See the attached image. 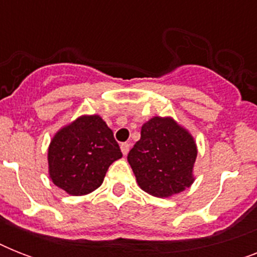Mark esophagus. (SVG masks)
<instances>
[{
    "label": "esophagus",
    "instance_id": "34e87169",
    "mask_svg": "<svg viewBox=\"0 0 257 257\" xmlns=\"http://www.w3.org/2000/svg\"><path fill=\"white\" fill-rule=\"evenodd\" d=\"M120 147H121V152H122V155H128L129 148H131V144H129V143H122Z\"/></svg>",
    "mask_w": 257,
    "mask_h": 257
}]
</instances>
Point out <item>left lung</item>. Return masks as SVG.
<instances>
[{"label":"left lung","mask_w":257,"mask_h":257,"mask_svg":"<svg viewBox=\"0 0 257 257\" xmlns=\"http://www.w3.org/2000/svg\"><path fill=\"white\" fill-rule=\"evenodd\" d=\"M197 151L191 135L172 118L153 117L141 128V139L128 153V161L141 189L168 197L193 183Z\"/></svg>","instance_id":"1"}]
</instances>
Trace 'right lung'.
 I'll return each instance as SVG.
<instances>
[{"mask_svg":"<svg viewBox=\"0 0 257 257\" xmlns=\"http://www.w3.org/2000/svg\"><path fill=\"white\" fill-rule=\"evenodd\" d=\"M122 156L113 132L98 116H84L61 129L50 143V179L69 195L90 193Z\"/></svg>","mask_w":257,"mask_h":257,"instance_id":"right-lung-1","label":"right lung"}]
</instances>
